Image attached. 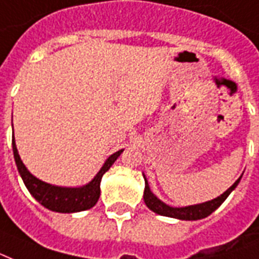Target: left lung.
Here are the masks:
<instances>
[{
    "label": "left lung",
    "instance_id": "left-lung-1",
    "mask_svg": "<svg viewBox=\"0 0 259 259\" xmlns=\"http://www.w3.org/2000/svg\"><path fill=\"white\" fill-rule=\"evenodd\" d=\"M242 178V177H240ZM240 178H237L236 183L232 185L231 188H228L225 192L222 193L221 196L208 200V202L200 203V204H193V206H187V207H171L167 206L166 203L159 200L154 193L149 189L148 181L145 180V189H144V202L149 210L159 214V215H164V217L178 218V220H185V221H196V220H202L210 215L212 211H215L220 206H221L224 200L229 196V193L236 188L237 184L240 181Z\"/></svg>",
    "mask_w": 259,
    "mask_h": 259
}]
</instances>
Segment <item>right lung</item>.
I'll use <instances>...</instances> for the list:
<instances>
[{
  "mask_svg": "<svg viewBox=\"0 0 259 259\" xmlns=\"http://www.w3.org/2000/svg\"><path fill=\"white\" fill-rule=\"evenodd\" d=\"M12 148L17 170L22 176L23 183L27 187L28 192L31 193L35 200L41 203L44 207L56 212H78L93 207L100 198V181L103 174L114 164L118 156L123 152V149H120L111 155L110 158L105 160L100 171L96 174V177L89 184H86L83 187H78V188H67V187H56L52 184L44 183L37 177H34L28 171L27 167L23 164L22 159L19 156L16 144H15V137H12Z\"/></svg>",
  "mask_w": 259,
  "mask_h": 259,
  "instance_id": "obj_1",
  "label": "right lung"
}]
</instances>
